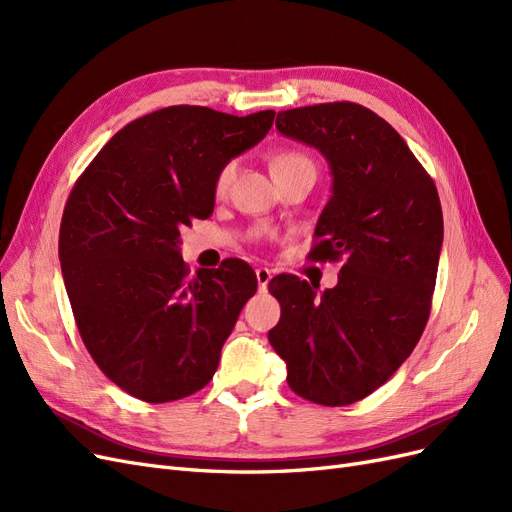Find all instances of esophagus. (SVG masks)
Wrapping results in <instances>:
<instances>
[{
    "label": "esophagus",
    "mask_w": 512,
    "mask_h": 512,
    "mask_svg": "<svg viewBox=\"0 0 512 512\" xmlns=\"http://www.w3.org/2000/svg\"><path fill=\"white\" fill-rule=\"evenodd\" d=\"M271 277H273V271H271V269H267V267H260V269H256L258 288H260V290H265V288L269 286V282H271Z\"/></svg>",
    "instance_id": "esophagus-1"
}]
</instances>
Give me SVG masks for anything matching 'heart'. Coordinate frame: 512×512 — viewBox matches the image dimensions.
Instances as JSON below:
<instances>
[{
    "instance_id": "b5f03b06",
    "label": "heart",
    "mask_w": 512,
    "mask_h": 512,
    "mask_svg": "<svg viewBox=\"0 0 512 512\" xmlns=\"http://www.w3.org/2000/svg\"><path fill=\"white\" fill-rule=\"evenodd\" d=\"M307 162H312V160H309L307 156H303V153H299V151H282V153H277V156L273 158L271 168H273V173H277V170H284V168H290V166H299V164H307ZM235 173H237V160H228L220 168L218 177H215V190L224 192L228 185H230L232 177H235Z\"/></svg>"
}]
</instances>
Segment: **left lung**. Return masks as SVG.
Instances as JSON below:
<instances>
[{
	"label": "left lung",
	"instance_id": "1",
	"mask_svg": "<svg viewBox=\"0 0 512 512\" xmlns=\"http://www.w3.org/2000/svg\"><path fill=\"white\" fill-rule=\"evenodd\" d=\"M275 128L329 162L331 198L309 258L344 267L320 297L297 275L273 277L282 318L269 342L294 393L348 406L380 389L423 335L444 239L438 190L404 138L361 104L290 108Z\"/></svg>",
	"mask_w": 512,
	"mask_h": 512
}]
</instances>
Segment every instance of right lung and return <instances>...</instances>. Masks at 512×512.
I'll list each match as a JSON object with an SVG mask.
<instances>
[{
	"label": "right lung",
	"instance_id": "add662e5",
	"mask_svg": "<svg viewBox=\"0 0 512 512\" xmlns=\"http://www.w3.org/2000/svg\"><path fill=\"white\" fill-rule=\"evenodd\" d=\"M273 111L168 106L121 128L74 183L59 262L91 359L128 395L164 404L203 389L256 275L228 258L190 269L179 230L207 220L220 168L258 145Z\"/></svg>",
	"mask_w": 512,
	"mask_h": 512
}]
</instances>
